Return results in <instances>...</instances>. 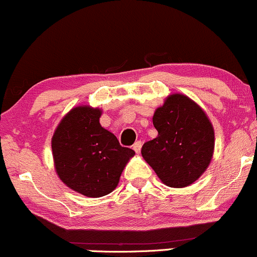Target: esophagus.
<instances>
[{"label":"esophagus","mask_w":257,"mask_h":257,"mask_svg":"<svg viewBox=\"0 0 257 257\" xmlns=\"http://www.w3.org/2000/svg\"><path fill=\"white\" fill-rule=\"evenodd\" d=\"M142 146H143V143L142 142H137L133 145V150L137 152V154H139L140 150H142Z\"/></svg>","instance_id":"1"}]
</instances>
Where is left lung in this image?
Returning a JSON list of instances; mask_svg holds the SVG:
<instances>
[{"instance_id":"8db88e82","label":"left lung","mask_w":257,"mask_h":257,"mask_svg":"<svg viewBox=\"0 0 257 257\" xmlns=\"http://www.w3.org/2000/svg\"><path fill=\"white\" fill-rule=\"evenodd\" d=\"M152 122L159 135L143 145L144 160L168 187L193 184L206 171L215 148L207 115L185 95L173 94L156 109Z\"/></svg>"}]
</instances>
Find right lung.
Segmentation results:
<instances>
[{
	"mask_svg": "<svg viewBox=\"0 0 257 257\" xmlns=\"http://www.w3.org/2000/svg\"><path fill=\"white\" fill-rule=\"evenodd\" d=\"M100 117L101 109L75 107L61 120L52 138L58 177L67 187L89 197L111 193L135 154L101 126Z\"/></svg>",
	"mask_w": 257,
	"mask_h": 257,
	"instance_id": "right-lung-1",
	"label": "right lung"
}]
</instances>
